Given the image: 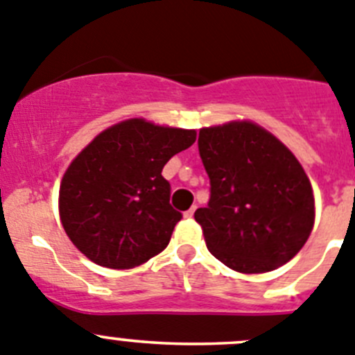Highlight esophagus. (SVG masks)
<instances>
[{
	"instance_id": "1",
	"label": "esophagus",
	"mask_w": 355,
	"mask_h": 355,
	"mask_svg": "<svg viewBox=\"0 0 355 355\" xmlns=\"http://www.w3.org/2000/svg\"><path fill=\"white\" fill-rule=\"evenodd\" d=\"M194 212H196V205H193V207H191V209L187 210V212H185L184 216H185V217H193V216H194Z\"/></svg>"
}]
</instances>
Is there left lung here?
I'll list each match as a JSON object with an SVG mask.
<instances>
[{
	"label": "left lung",
	"instance_id": "obj_1",
	"mask_svg": "<svg viewBox=\"0 0 355 355\" xmlns=\"http://www.w3.org/2000/svg\"><path fill=\"white\" fill-rule=\"evenodd\" d=\"M198 150L210 200L194 219L210 253L244 274L292 260L315 221L311 184L295 155L251 122L201 129Z\"/></svg>",
	"mask_w": 355,
	"mask_h": 355
}]
</instances>
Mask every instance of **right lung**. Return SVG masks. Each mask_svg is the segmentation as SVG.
Here are the masks:
<instances>
[{"instance_id": "1", "label": "right lung", "mask_w": 355, "mask_h": 355, "mask_svg": "<svg viewBox=\"0 0 355 355\" xmlns=\"http://www.w3.org/2000/svg\"><path fill=\"white\" fill-rule=\"evenodd\" d=\"M194 141V130L139 118L98 134L60 185V217L76 248L110 269H132L161 253L182 219L162 168Z\"/></svg>"}]
</instances>
